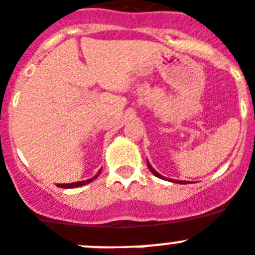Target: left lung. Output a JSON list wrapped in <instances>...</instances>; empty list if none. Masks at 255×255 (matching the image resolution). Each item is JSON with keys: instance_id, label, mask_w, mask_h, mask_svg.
<instances>
[{"instance_id": "1", "label": "left lung", "mask_w": 255, "mask_h": 255, "mask_svg": "<svg viewBox=\"0 0 255 255\" xmlns=\"http://www.w3.org/2000/svg\"><path fill=\"white\" fill-rule=\"evenodd\" d=\"M147 166H148L149 171H151V173L153 174L154 177L161 178V179H164V180H169V182H175V183H179V184H186V183H188V182H186V180H177V179H170V178H166V177H164V175H161V174H158L157 171L154 170L153 167L151 166V164H149L148 161H147Z\"/></svg>"}]
</instances>
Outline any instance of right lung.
<instances>
[{
	"label": "right lung",
	"mask_w": 255,
	"mask_h": 255,
	"mask_svg": "<svg viewBox=\"0 0 255 255\" xmlns=\"http://www.w3.org/2000/svg\"><path fill=\"white\" fill-rule=\"evenodd\" d=\"M102 169L99 171H98L97 175H94L93 178H90V179H86V180H81V182H75V183H64V184H56L58 187H60V188H75V187H81V186H85V184H89L91 183L93 180H95L98 178V175L101 174Z\"/></svg>",
	"instance_id": "add662e5"
}]
</instances>
